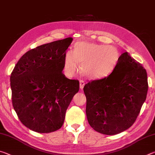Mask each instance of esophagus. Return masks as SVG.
Returning <instances> with one entry per match:
<instances>
[{
    "label": "esophagus",
    "instance_id": "1",
    "mask_svg": "<svg viewBox=\"0 0 155 155\" xmlns=\"http://www.w3.org/2000/svg\"><path fill=\"white\" fill-rule=\"evenodd\" d=\"M85 82H84V81H83V80H81L80 81V82H79V85H80V89H81V90H82L83 89V87H84V85H85Z\"/></svg>",
    "mask_w": 155,
    "mask_h": 155
}]
</instances>
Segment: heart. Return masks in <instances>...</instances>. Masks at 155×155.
Wrapping results in <instances>:
<instances>
[{
  "label": "heart",
  "mask_w": 155,
  "mask_h": 155,
  "mask_svg": "<svg viewBox=\"0 0 155 155\" xmlns=\"http://www.w3.org/2000/svg\"><path fill=\"white\" fill-rule=\"evenodd\" d=\"M120 54L115 47L81 41L74 51H68L64 57V68L68 76H74L81 65L86 77L101 78L110 74L118 62Z\"/></svg>",
  "instance_id": "1"
}]
</instances>
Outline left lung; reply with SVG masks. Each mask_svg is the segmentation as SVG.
Segmentation results:
<instances>
[{"instance_id":"8db88e82","label":"left lung","mask_w":155,"mask_h":155,"mask_svg":"<svg viewBox=\"0 0 155 155\" xmlns=\"http://www.w3.org/2000/svg\"><path fill=\"white\" fill-rule=\"evenodd\" d=\"M148 88L146 70L127 52L122 54L108 77L84 86L89 124L108 135L128 129L140 114Z\"/></svg>"}]
</instances>
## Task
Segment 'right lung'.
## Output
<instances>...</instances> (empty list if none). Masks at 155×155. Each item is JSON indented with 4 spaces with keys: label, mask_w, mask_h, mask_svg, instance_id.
I'll use <instances>...</instances> for the list:
<instances>
[{
    "label": "right lung",
    "mask_w": 155,
    "mask_h": 155,
    "mask_svg": "<svg viewBox=\"0 0 155 155\" xmlns=\"http://www.w3.org/2000/svg\"><path fill=\"white\" fill-rule=\"evenodd\" d=\"M72 38L39 46L23 54L10 77L12 104L18 118L37 133L57 130L79 90V81L63 74Z\"/></svg>",
    "instance_id": "add662e5"
}]
</instances>
